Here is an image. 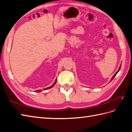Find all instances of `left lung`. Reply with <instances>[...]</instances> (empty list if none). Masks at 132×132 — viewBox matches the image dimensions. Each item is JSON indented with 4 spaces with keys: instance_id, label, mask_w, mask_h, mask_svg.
Listing matches in <instances>:
<instances>
[{
    "instance_id": "obj_1",
    "label": "left lung",
    "mask_w": 132,
    "mask_h": 132,
    "mask_svg": "<svg viewBox=\"0 0 132 132\" xmlns=\"http://www.w3.org/2000/svg\"><path fill=\"white\" fill-rule=\"evenodd\" d=\"M120 68H119V70H118V71H117V72H116V73H115V75H114L113 76V77H112V79H111V80H113V79L114 78V77H115V76H116V75H117V73H118V72H119V71L120 70Z\"/></svg>"
}]
</instances>
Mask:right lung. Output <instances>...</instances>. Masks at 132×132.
Segmentation results:
<instances>
[{
  "mask_svg": "<svg viewBox=\"0 0 132 132\" xmlns=\"http://www.w3.org/2000/svg\"><path fill=\"white\" fill-rule=\"evenodd\" d=\"M56 81H55V82H54V84H53V85H52V86H50V87H47V88H46V89H44V90H47V89H48L51 88V87H53V85H55V83H56ZM37 92H40V91H39H39H37Z\"/></svg>",
  "mask_w": 132,
  "mask_h": 132,
  "instance_id": "right-lung-1",
  "label": "right lung"
}]
</instances>
